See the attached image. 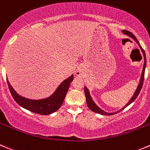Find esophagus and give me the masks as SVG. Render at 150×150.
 Listing matches in <instances>:
<instances>
[{"label":"esophagus","instance_id":"obj_1","mask_svg":"<svg viewBox=\"0 0 150 150\" xmlns=\"http://www.w3.org/2000/svg\"><path fill=\"white\" fill-rule=\"evenodd\" d=\"M75 74H76V75H78V76H80V75H81L82 74L81 69H77V71H76V72H75Z\"/></svg>","mask_w":150,"mask_h":150}]
</instances>
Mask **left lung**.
Here are the masks:
<instances>
[{
	"label": "left lung",
	"instance_id": "8db88e82",
	"mask_svg": "<svg viewBox=\"0 0 150 150\" xmlns=\"http://www.w3.org/2000/svg\"><path fill=\"white\" fill-rule=\"evenodd\" d=\"M123 33H124L125 35H127L128 36H129V37H131L132 38H133L134 40H135V41L138 43V44L139 45L140 48H141V50H142L143 52V54H144V67H143V71H142V75H141V81H140V83L138 84V88H137L136 91H135V94H134V96H132V98H131V100L129 101V103H127V105H126L125 107H124L123 109H121L120 111H121L122 110H124V109H125L126 107H127V106H129V105L131 103H132V102L134 101V100H135V98H136L137 97H138V94L140 93V91H141V88H142V86H143V83H144V73H145V67H146V55H145V52L144 50H143L142 47H141V45H140L139 42H138V40H137V38H135V36L133 34H132V33H130V32H129V31H127V30H123L122 31ZM84 92H85V96H86V103H87V105H88V107H89V109H90L91 110H92V112H96V113H98V114H100V115H112L113 114H115V113L118 112H115V113H107L106 112L103 111V110H100L99 107H98L96 105V103L93 102V100H92V98L90 97V95H89V90L87 89V88L86 87H84Z\"/></svg>",
	"mask_w": 150,
	"mask_h": 150
}]
</instances>
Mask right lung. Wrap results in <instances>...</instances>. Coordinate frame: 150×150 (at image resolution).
Here are the masks:
<instances>
[{
    "mask_svg": "<svg viewBox=\"0 0 150 150\" xmlns=\"http://www.w3.org/2000/svg\"><path fill=\"white\" fill-rule=\"evenodd\" d=\"M72 80H73V75L66 79L60 85L59 87L57 89L56 92L51 97L43 99V100H29V99L21 97V96L17 94L16 92L9 84L8 81L7 83L9 91H10L14 100L20 106L29 111L33 112L47 115L54 112L61 107Z\"/></svg>",
    "mask_w": 150,
    "mask_h": 150,
    "instance_id": "add662e5",
    "label": "right lung"
}]
</instances>
